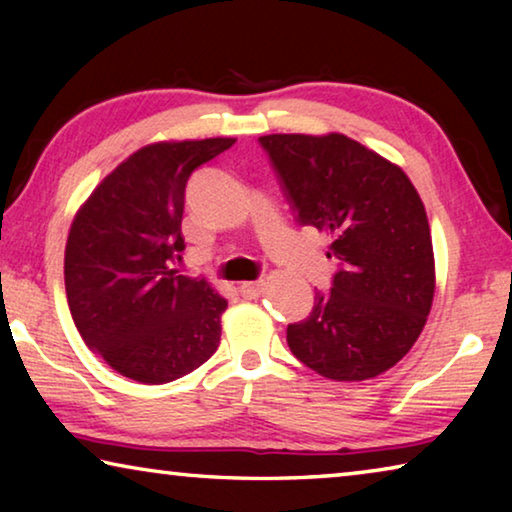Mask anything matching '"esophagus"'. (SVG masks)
Wrapping results in <instances>:
<instances>
[{
    "label": "esophagus",
    "instance_id": "esophagus-1",
    "mask_svg": "<svg viewBox=\"0 0 512 512\" xmlns=\"http://www.w3.org/2000/svg\"><path fill=\"white\" fill-rule=\"evenodd\" d=\"M239 293L244 296L246 300H255L264 293V282L257 280V282H241L239 284Z\"/></svg>",
    "mask_w": 512,
    "mask_h": 512
}]
</instances>
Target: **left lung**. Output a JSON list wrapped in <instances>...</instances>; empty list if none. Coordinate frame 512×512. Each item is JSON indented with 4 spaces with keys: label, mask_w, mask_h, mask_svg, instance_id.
<instances>
[{
    "label": "left lung",
    "mask_w": 512,
    "mask_h": 512,
    "mask_svg": "<svg viewBox=\"0 0 512 512\" xmlns=\"http://www.w3.org/2000/svg\"><path fill=\"white\" fill-rule=\"evenodd\" d=\"M300 225L332 239V289L287 327L296 359L334 381L393 368L418 341L436 291L422 198L391 160L343 133L259 137Z\"/></svg>",
    "instance_id": "1"
}]
</instances>
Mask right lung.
Returning a JSON list of instances; mask_svg holds the SVG:
<instances>
[{"label":"right lung","mask_w":512,"mask_h":512,"mask_svg":"<svg viewBox=\"0 0 512 512\" xmlns=\"http://www.w3.org/2000/svg\"><path fill=\"white\" fill-rule=\"evenodd\" d=\"M237 140L155 142L101 180L69 228L65 291L83 341L112 370L167 384L196 370L221 341L228 300L171 268L192 171Z\"/></svg>","instance_id":"add662e5"}]
</instances>
